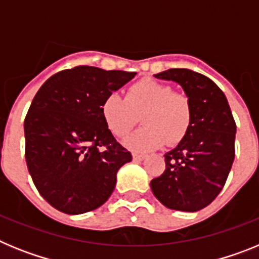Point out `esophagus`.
I'll return each instance as SVG.
<instances>
[{
	"instance_id": "34e87169",
	"label": "esophagus",
	"mask_w": 259,
	"mask_h": 259,
	"mask_svg": "<svg viewBox=\"0 0 259 259\" xmlns=\"http://www.w3.org/2000/svg\"><path fill=\"white\" fill-rule=\"evenodd\" d=\"M135 161H143L144 158H146V154H141V153H132Z\"/></svg>"
}]
</instances>
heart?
I'll use <instances>...</instances> for the list:
<instances>
[{
  "label": "heart",
  "mask_w": 259,
  "mask_h": 259,
  "mask_svg": "<svg viewBox=\"0 0 259 259\" xmlns=\"http://www.w3.org/2000/svg\"><path fill=\"white\" fill-rule=\"evenodd\" d=\"M101 114L107 128L115 136L124 137L139 123L141 130L125 140L137 150L154 149L166 143H180L188 132L193 119L191 98L174 91L170 84L153 79H141L128 87L125 98L110 93L101 105Z\"/></svg>",
  "instance_id": "b5f03b06"
}]
</instances>
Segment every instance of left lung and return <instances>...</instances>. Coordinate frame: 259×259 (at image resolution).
<instances>
[{"label":"left lung","mask_w":259,"mask_h":259,"mask_svg":"<svg viewBox=\"0 0 259 259\" xmlns=\"http://www.w3.org/2000/svg\"><path fill=\"white\" fill-rule=\"evenodd\" d=\"M182 85L191 98L193 119L175 149L164 154L166 170L150 182L153 194L168 209L198 211L223 189L235 159L236 123L217 84L187 68L154 75Z\"/></svg>","instance_id":"left-lung-1"}]
</instances>
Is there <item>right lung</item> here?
I'll return each instance as SVG.
<instances>
[{
  "instance_id": "add662e5",
  "label": "right lung",
  "mask_w": 259,
  "mask_h": 259,
  "mask_svg": "<svg viewBox=\"0 0 259 259\" xmlns=\"http://www.w3.org/2000/svg\"><path fill=\"white\" fill-rule=\"evenodd\" d=\"M135 75L76 66L50 76L36 93L24 119L26 162L54 209L83 214L111 196L116 172L132 155L107 128L101 105Z\"/></svg>"
}]
</instances>
